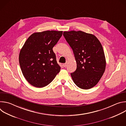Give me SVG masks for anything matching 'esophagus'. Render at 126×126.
Wrapping results in <instances>:
<instances>
[{
	"mask_svg": "<svg viewBox=\"0 0 126 126\" xmlns=\"http://www.w3.org/2000/svg\"><path fill=\"white\" fill-rule=\"evenodd\" d=\"M63 66L64 67H66L67 66V64H66V63L63 64Z\"/></svg>",
	"mask_w": 126,
	"mask_h": 126,
	"instance_id": "obj_1",
	"label": "esophagus"
}]
</instances>
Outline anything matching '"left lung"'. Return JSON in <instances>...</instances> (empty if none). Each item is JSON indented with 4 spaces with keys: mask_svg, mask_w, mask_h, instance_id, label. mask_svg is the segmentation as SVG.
I'll use <instances>...</instances> for the list:
<instances>
[{
    "mask_svg": "<svg viewBox=\"0 0 126 126\" xmlns=\"http://www.w3.org/2000/svg\"><path fill=\"white\" fill-rule=\"evenodd\" d=\"M63 36L72 49L77 69L71 75L75 84L82 89L94 87L106 68L103 47L95 35L82 31H64Z\"/></svg>",
    "mask_w": 126,
    "mask_h": 126,
    "instance_id": "1",
    "label": "left lung"
}]
</instances>
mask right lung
<instances>
[{"label":"right lung","mask_w":126,"mask_h":126,"mask_svg":"<svg viewBox=\"0 0 126 126\" xmlns=\"http://www.w3.org/2000/svg\"><path fill=\"white\" fill-rule=\"evenodd\" d=\"M62 31H45L31 35L21 48L19 62L22 74L31 85L42 88L50 83L61 67L53 47L62 36Z\"/></svg>","instance_id":"right-lung-1"}]
</instances>
